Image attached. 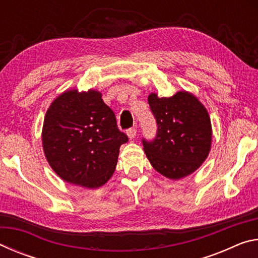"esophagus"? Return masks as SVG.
<instances>
[{"instance_id":"obj_1","label":"esophagus","mask_w":258,"mask_h":258,"mask_svg":"<svg viewBox=\"0 0 258 258\" xmlns=\"http://www.w3.org/2000/svg\"><path fill=\"white\" fill-rule=\"evenodd\" d=\"M126 134H127L128 139H134L135 135H137V128L135 127H132V128H128L127 132H126Z\"/></svg>"}]
</instances>
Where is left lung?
<instances>
[{
    "label": "left lung",
    "mask_w": 258,
    "mask_h": 258,
    "mask_svg": "<svg viewBox=\"0 0 258 258\" xmlns=\"http://www.w3.org/2000/svg\"><path fill=\"white\" fill-rule=\"evenodd\" d=\"M148 102L158 125L154 141L142 140L152 167L171 180H180L197 171L212 147V123L207 109L184 90L169 98L150 93Z\"/></svg>",
    "instance_id": "8db88e82"
}]
</instances>
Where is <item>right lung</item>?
<instances>
[{"mask_svg":"<svg viewBox=\"0 0 258 258\" xmlns=\"http://www.w3.org/2000/svg\"><path fill=\"white\" fill-rule=\"evenodd\" d=\"M115 113L95 90H67L45 113L42 145L45 158L63 181L97 189L109 181L127 142Z\"/></svg>","mask_w":258,"mask_h":258,"instance_id":"add662e5","label":"right lung"}]
</instances>
